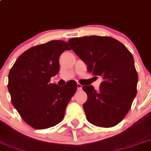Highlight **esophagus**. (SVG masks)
I'll list each match as a JSON object with an SVG mask.
<instances>
[{
  "label": "esophagus",
  "instance_id": "esophagus-1",
  "mask_svg": "<svg viewBox=\"0 0 151 151\" xmlns=\"http://www.w3.org/2000/svg\"><path fill=\"white\" fill-rule=\"evenodd\" d=\"M82 87H83V86H82L81 84H80V83H77V90L80 91L82 89Z\"/></svg>",
  "mask_w": 151,
  "mask_h": 151
}]
</instances>
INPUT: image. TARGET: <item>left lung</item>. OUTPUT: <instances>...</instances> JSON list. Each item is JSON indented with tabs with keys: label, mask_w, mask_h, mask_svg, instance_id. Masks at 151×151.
<instances>
[{
	"label": "left lung",
	"mask_w": 151,
	"mask_h": 151,
	"mask_svg": "<svg viewBox=\"0 0 151 151\" xmlns=\"http://www.w3.org/2000/svg\"><path fill=\"white\" fill-rule=\"evenodd\" d=\"M68 43L88 71L103 79L98 91L93 86L82 88L88 96L83 105L86 119L98 127L115 126L129 111L137 95L138 74L133 55L111 37H75Z\"/></svg>",
	"instance_id": "8db88e82"
}]
</instances>
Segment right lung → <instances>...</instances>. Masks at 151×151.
Masks as SVG:
<instances>
[{
	"label": "right lung",
	"mask_w": 151,
	"mask_h": 151,
	"mask_svg": "<svg viewBox=\"0 0 151 151\" xmlns=\"http://www.w3.org/2000/svg\"><path fill=\"white\" fill-rule=\"evenodd\" d=\"M65 50L70 48L63 40L33 46L19 56L10 70L8 90L12 105L32 128L46 129L60 123L77 91L74 80L64 86L50 83L59 72V58Z\"/></svg>",
	"instance_id": "right-lung-1"
}]
</instances>
